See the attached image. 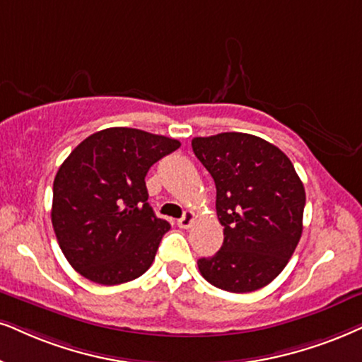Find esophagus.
I'll return each mask as SVG.
<instances>
[{"label":"esophagus","instance_id":"34e87169","mask_svg":"<svg viewBox=\"0 0 362 362\" xmlns=\"http://www.w3.org/2000/svg\"><path fill=\"white\" fill-rule=\"evenodd\" d=\"M194 221H195V214L190 212V210H187V212L184 214V217L178 218L177 223L180 228H189L192 223H194Z\"/></svg>","mask_w":362,"mask_h":362}]
</instances>
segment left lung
Here are the masks:
<instances>
[{
    "label": "left lung",
    "instance_id": "left-lung-1",
    "mask_svg": "<svg viewBox=\"0 0 362 362\" xmlns=\"http://www.w3.org/2000/svg\"><path fill=\"white\" fill-rule=\"evenodd\" d=\"M217 189L223 244L197 260L218 289L252 292L286 267L303 235L305 190L287 155L255 135L226 132L192 140Z\"/></svg>",
    "mask_w": 362,
    "mask_h": 362
}]
</instances>
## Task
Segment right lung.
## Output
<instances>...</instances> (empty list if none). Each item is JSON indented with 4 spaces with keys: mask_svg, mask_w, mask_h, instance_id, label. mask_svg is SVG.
Segmentation results:
<instances>
[{
    "mask_svg": "<svg viewBox=\"0 0 362 362\" xmlns=\"http://www.w3.org/2000/svg\"><path fill=\"white\" fill-rule=\"evenodd\" d=\"M180 141L136 128H105L58 168L52 223L59 249L91 282L115 286L152 265L170 223L150 207L145 175Z\"/></svg>",
    "mask_w": 362,
    "mask_h": 362,
    "instance_id": "add662e5",
    "label": "right lung"
}]
</instances>
